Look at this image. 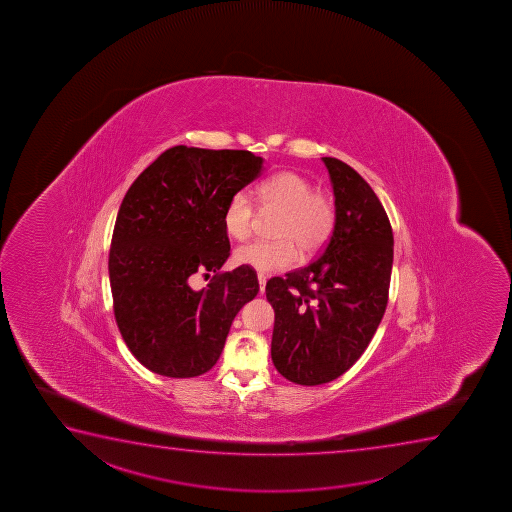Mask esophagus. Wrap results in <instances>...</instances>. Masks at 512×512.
<instances>
[{"label": "esophagus", "instance_id": "34e87169", "mask_svg": "<svg viewBox=\"0 0 512 512\" xmlns=\"http://www.w3.org/2000/svg\"><path fill=\"white\" fill-rule=\"evenodd\" d=\"M257 279H259L260 293H264L267 277H265L264 274H257Z\"/></svg>", "mask_w": 512, "mask_h": 512}]
</instances>
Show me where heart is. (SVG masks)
<instances>
[{"label":"heart","mask_w":512,"mask_h":512,"mask_svg":"<svg viewBox=\"0 0 512 512\" xmlns=\"http://www.w3.org/2000/svg\"><path fill=\"white\" fill-rule=\"evenodd\" d=\"M255 197L262 211H279L274 236L277 240L252 241L238 248V264L255 271L272 272L289 269L298 262L301 252H317L324 247L336 224V207L327 193L313 190L312 183L296 171H279L260 181ZM226 233L235 240H247L257 223V209L250 193L238 190L224 207Z\"/></svg>","instance_id":"heart-1"}]
</instances>
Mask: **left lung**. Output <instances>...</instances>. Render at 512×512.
Instances as JSON below:
<instances>
[{
    "instance_id": "1",
    "label": "left lung",
    "mask_w": 512,
    "mask_h": 512,
    "mask_svg": "<svg viewBox=\"0 0 512 512\" xmlns=\"http://www.w3.org/2000/svg\"><path fill=\"white\" fill-rule=\"evenodd\" d=\"M322 161L336 199L329 243L312 264L265 286L274 308V367L300 385L331 382L363 355L384 317L394 259L379 197L348 164Z\"/></svg>"
}]
</instances>
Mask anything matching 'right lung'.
I'll list each match as a JSON object with an SVG mask.
<instances>
[{
    "label": "right lung",
    "instance_id": "right-lung-1",
    "mask_svg": "<svg viewBox=\"0 0 512 512\" xmlns=\"http://www.w3.org/2000/svg\"><path fill=\"white\" fill-rule=\"evenodd\" d=\"M264 171L248 151L176 145L128 188L109 250L113 310L123 341L149 368L173 379L211 370L241 307L259 293L257 272L229 257L224 207ZM214 271L207 289L195 273Z\"/></svg>",
    "mask_w": 512,
    "mask_h": 512
}]
</instances>
